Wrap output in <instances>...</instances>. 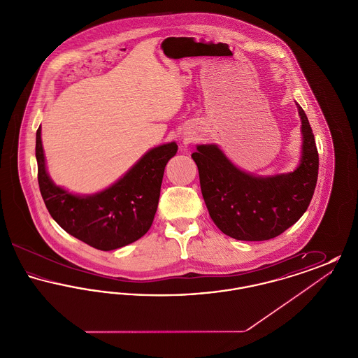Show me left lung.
<instances>
[{
    "label": "left lung",
    "mask_w": 358,
    "mask_h": 358,
    "mask_svg": "<svg viewBox=\"0 0 358 358\" xmlns=\"http://www.w3.org/2000/svg\"><path fill=\"white\" fill-rule=\"evenodd\" d=\"M302 157L286 174L256 177L236 168L216 145H199L192 154L199 168L209 216L222 234L245 241L276 238L306 212L318 178L320 158L303 108Z\"/></svg>",
    "instance_id": "obj_1"
}]
</instances>
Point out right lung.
<instances>
[{"label": "right lung", "mask_w": 358, "mask_h": 358, "mask_svg": "<svg viewBox=\"0 0 358 358\" xmlns=\"http://www.w3.org/2000/svg\"><path fill=\"white\" fill-rule=\"evenodd\" d=\"M177 149L176 142L157 146L111 187L91 196H76L50 178L38 127L36 159L43 200L53 220L73 238L102 251L124 247L150 229L165 166Z\"/></svg>", "instance_id": "add662e5"}]
</instances>
